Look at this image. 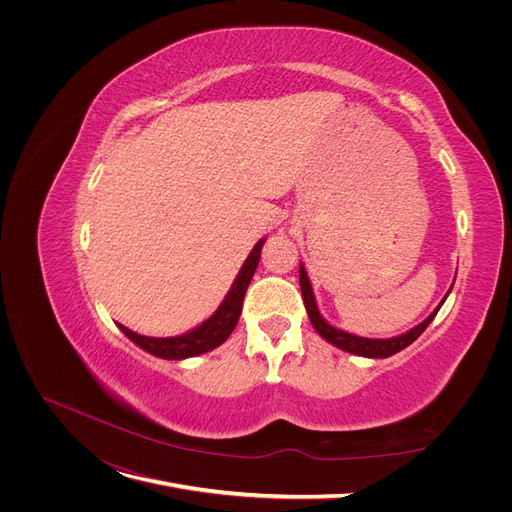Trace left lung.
Segmentation results:
<instances>
[{
	"mask_svg": "<svg viewBox=\"0 0 512 512\" xmlns=\"http://www.w3.org/2000/svg\"><path fill=\"white\" fill-rule=\"evenodd\" d=\"M299 280H301V292H303L305 309L309 313V319H311L313 328L317 330V334L321 338H326L330 344L342 348V351L359 355V357H367V359H386V357H392V355L400 353L402 348H407L409 344H413L423 334V330L429 324H432V319L436 317V313L440 311V307L444 305L446 297L452 290V288L448 290V294L442 299V303L434 309V313L429 315L427 319H423L421 324L415 326L413 330L400 334V336H394V338H363V336H355V334H348L344 330H338V328L330 326L324 317H321V313L317 309V301H315L311 282H309V276H307V270L303 265H299Z\"/></svg>",
	"mask_w": 512,
	"mask_h": 512,
	"instance_id": "obj_1",
	"label": "left lung"
}]
</instances>
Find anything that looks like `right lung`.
I'll use <instances>...</instances> for the list:
<instances>
[{
    "instance_id": "add662e5",
    "label": "right lung",
    "mask_w": 512,
    "mask_h": 512,
    "mask_svg": "<svg viewBox=\"0 0 512 512\" xmlns=\"http://www.w3.org/2000/svg\"><path fill=\"white\" fill-rule=\"evenodd\" d=\"M265 238H261L257 245L251 249L247 261L242 263L240 272L232 284V288L228 290V294L224 297L222 305L218 307L209 319H205L203 324H199L197 328H193L191 332L180 334V336H170V338H151V336H143L128 330L126 326L118 324V328L134 342L137 346H141L143 351L159 357V359H172V361H180V359H188V357H197L203 353L213 351L220 344H224L228 340V336L232 334V330L238 324V317L242 311V301H245V292L253 280V274L259 265L261 259V249H263Z\"/></svg>"
}]
</instances>
